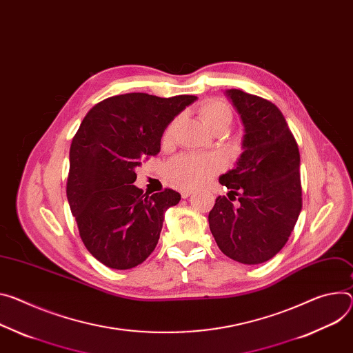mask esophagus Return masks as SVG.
I'll use <instances>...</instances> for the list:
<instances>
[{
	"instance_id": "1",
	"label": "esophagus",
	"mask_w": 353,
	"mask_h": 353,
	"mask_svg": "<svg viewBox=\"0 0 353 353\" xmlns=\"http://www.w3.org/2000/svg\"><path fill=\"white\" fill-rule=\"evenodd\" d=\"M180 194H181L183 199H188L191 194H194V191L190 190V188H181L180 190Z\"/></svg>"
}]
</instances>
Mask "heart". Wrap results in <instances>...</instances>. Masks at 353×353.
<instances>
[{"label":"heart","mask_w":353,"mask_h":353,"mask_svg":"<svg viewBox=\"0 0 353 353\" xmlns=\"http://www.w3.org/2000/svg\"><path fill=\"white\" fill-rule=\"evenodd\" d=\"M203 121L214 130L218 125H230L232 111L222 100H210L201 108ZM174 122L168 128L165 138L169 139L173 134ZM222 168V159L216 154L184 153L174 157L166 166L168 176L180 185L194 187L205 183Z\"/></svg>","instance_id":"obj_1"}]
</instances>
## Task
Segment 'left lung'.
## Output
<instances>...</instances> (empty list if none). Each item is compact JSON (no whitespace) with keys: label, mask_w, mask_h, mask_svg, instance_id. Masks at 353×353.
I'll list each match as a JSON object with an SVG mask.
<instances>
[{"label":"left lung","mask_w":353,"mask_h":353,"mask_svg":"<svg viewBox=\"0 0 353 353\" xmlns=\"http://www.w3.org/2000/svg\"><path fill=\"white\" fill-rule=\"evenodd\" d=\"M225 94L241 117L243 138L235 168L219 183L238 196L239 205L225 196L216 197L208 214L210 230L228 258L259 265L281 250L299 219L300 152L273 103L236 88Z\"/></svg>","instance_id":"8db88e82"}]
</instances>
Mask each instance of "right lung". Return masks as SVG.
Segmentation results:
<instances>
[{
  "label": "right lung",
  "instance_id": "right-lung-1",
  "mask_svg": "<svg viewBox=\"0 0 353 353\" xmlns=\"http://www.w3.org/2000/svg\"><path fill=\"white\" fill-rule=\"evenodd\" d=\"M196 100L130 92L99 103L84 117L70 146L66 193L83 243L103 265L132 269L154 250L165 212L181 197L170 188L143 194L134 185L135 169L160 152L168 125Z\"/></svg>",
  "mask_w": 353,
  "mask_h": 353
}]
</instances>
